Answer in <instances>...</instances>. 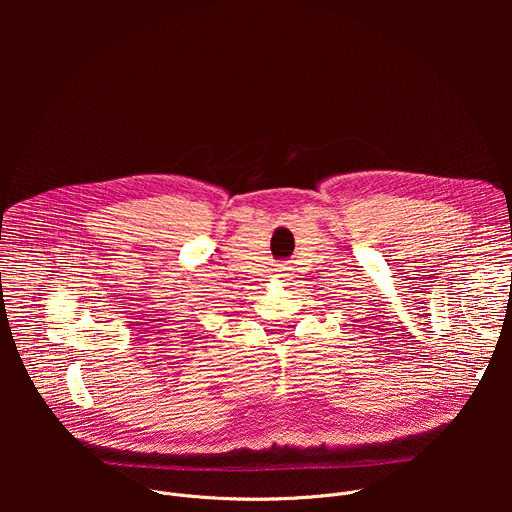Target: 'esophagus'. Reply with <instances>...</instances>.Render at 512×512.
<instances>
[{"label": "esophagus", "instance_id": "obj_1", "mask_svg": "<svg viewBox=\"0 0 512 512\" xmlns=\"http://www.w3.org/2000/svg\"><path fill=\"white\" fill-rule=\"evenodd\" d=\"M275 271H277V275H279V277H289L291 267H287V265H279Z\"/></svg>", "mask_w": 512, "mask_h": 512}]
</instances>
